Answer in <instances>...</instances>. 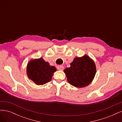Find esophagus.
<instances>
[{
  "label": "esophagus",
  "mask_w": 122,
  "mask_h": 122,
  "mask_svg": "<svg viewBox=\"0 0 122 122\" xmlns=\"http://www.w3.org/2000/svg\"><path fill=\"white\" fill-rule=\"evenodd\" d=\"M57 69L58 70H60V71H62L64 69V67L62 66H58L57 67Z\"/></svg>",
  "instance_id": "1"
}]
</instances>
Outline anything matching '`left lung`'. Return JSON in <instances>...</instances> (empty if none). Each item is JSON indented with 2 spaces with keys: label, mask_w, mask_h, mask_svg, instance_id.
I'll return each instance as SVG.
<instances>
[{
  "label": "left lung",
  "mask_w": 122,
  "mask_h": 122,
  "mask_svg": "<svg viewBox=\"0 0 122 122\" xmlns=\"http://www.w3.org/2000/svg\"><path fill=\"white\" fill-rule=\"evenodd\" d=\"M70 66L64 72L68 82L72 86L78 88L86 87L94 79L96 67L94 61L87 55L75 57Z\"/></svg>",
  "instance_id": "8db88e82"
}]
</instances>
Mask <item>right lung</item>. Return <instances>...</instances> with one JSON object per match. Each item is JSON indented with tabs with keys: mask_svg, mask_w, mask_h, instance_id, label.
I'll return each mask as SVG.
<instances>
[{
	"mask_svg": "<svg viewBox=\"0 0 122 122\" xmlns=\"http://www.w3.org/2000/svg\"><path fill=\"white\" fill-rule=\"evenodd\" d=\"M56 69L51 66L42 57L31 60L27 65L26 72L29 79L37 85H43L50 81Z\"/></svg>",
	"mask_w": 122,
	"mask_h": 122,
	"instance_id": "right-lung-1",
	"label": "right lung"
}]
</instances>
